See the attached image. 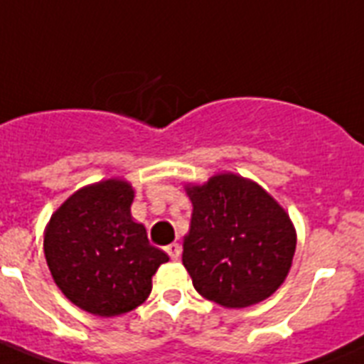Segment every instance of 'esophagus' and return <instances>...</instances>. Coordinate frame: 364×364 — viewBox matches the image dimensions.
<instances>
[{"instance_id":"esophagus-1","label":"esophagus","mask_w":364,"mask_h":364,"mask_svg":"<svg viewBox=\"0 0 364 364\" xmlns=\"http://www.w3.org/2000/svg\"><path fill=\"white\" fill-rule=\"evenodd\" d=\"M166 253H168V257L172 259V261H177V259L181 257V246L177 242H172V244H168L166 248Z\"/></svg>"}]
</instances>
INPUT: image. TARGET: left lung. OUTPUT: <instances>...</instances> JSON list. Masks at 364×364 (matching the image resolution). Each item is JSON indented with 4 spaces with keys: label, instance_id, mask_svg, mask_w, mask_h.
Returning <instances> with one entry per match:
<instances>
[{
    "label": "left lung",
    "instance_id": "1",
    "mask_svg": "<svg viewBox=\"0 0 364 364\" xmlns=\"http://www.w3.org/2000/svg\"><path fill=\"white\" fill-rule=\"evenodd\" d=\"M192 201L183 264L192 285L215 304L240 309L267 300L291 270V218L257 183L235 173L187 187Z\"/></svg>",
    "mask_w": 364,
    "mask_h": 364
}]
</instances>
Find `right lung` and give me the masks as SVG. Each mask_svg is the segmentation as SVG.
Wrapping results in <instances>:
<instances>
[{
	"label": "right lung",
	"instance_id": "add662e5",
	"mask_svg": "<svg viewBox=\"0 0 364 364\" xmlns=\"http://www.w3.org/2000/svg\"><path fill=\"white\" fill-rule=\"evenodd\" d=\"M133 188L109 179L77 191L51 216L44 253L51 276L72 304L97 316L129 313L151 292L168 261L146 228L131 218Z\"/></svg>",
	"mask_w": 364,
	"mask_h": 364
}]
</instances>
